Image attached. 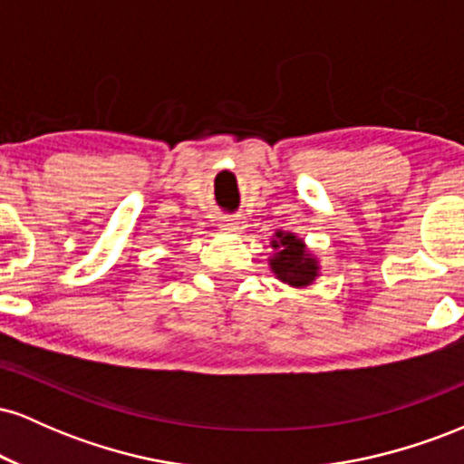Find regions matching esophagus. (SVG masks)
I'll use <instances>...</instances> for the list:
<instances>
[{
  "instance_id": "34e87169",
  "label": "esophagus",
  "mask_w": 464,
  "mask_h": 464,
  "mask_svg": "<svg viewBox=\"0 0 464 464\" xmlns=\"http://www.w3.org/2000/svg\"><path fill=\"white\" fill-rule=\"evenodd\" d=\"M220 227L225 228V231H242L244 228V222L239 220L237 216H225L220 220Z\"/></svg>"
}]
</instances>
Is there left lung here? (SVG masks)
Returning a JSON list of instances; mask_svg holds the SVG:
<instances>
[{
    "label": "left lung",
    "mask_w": 464,
    "mask_h": 464,
    "mask_svg": "<svg viewBox=\"0 0 464 464\" xmlns=\"http://www.w3.org/2000/svg\"><path fill=\"white\" fill-rule=\"evenodd\" d=\"M273 248L276 253L270 259V268L287 285H310L318 276V262L307 253L303 239L296 237L295 233H276V239H273Z\"/></svg>",
    "instance_id": "8db88e82"
}]
</instances>
